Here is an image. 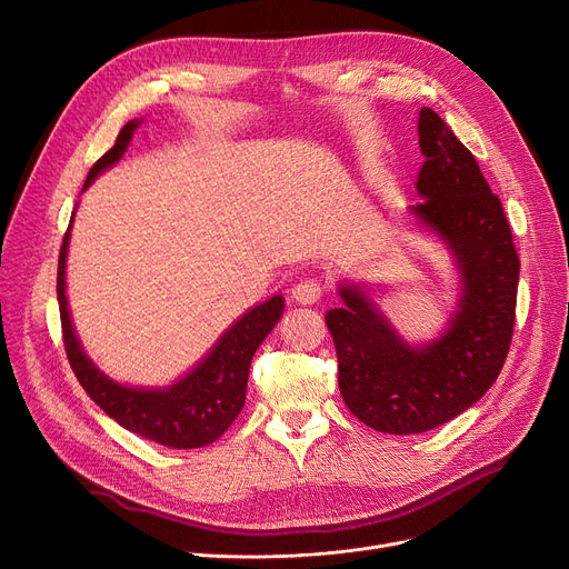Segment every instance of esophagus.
<instances>
[{"mask_svg": "<svg viewBox=\"0 0 569 569\" xmlns=\"http://www.w3.org/2000/svg\"><path fill=\"white\" fill-rule=\"evenodd\" d=\"M322 286L316 279H305L300 283H295L292 288V300L300 305H316L322 297Z\"/></svg>", "mask_w": 569, "mask_h": 569, "instance_id": "34e87169", "label": "esophagus"}]
</instances>
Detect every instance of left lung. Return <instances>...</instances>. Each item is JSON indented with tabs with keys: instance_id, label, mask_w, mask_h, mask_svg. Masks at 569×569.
<instances>
[{
	"instance_id": "1",
	"label": "left lung",
	"mask_w": 569,
	"mask_h": 569,
	"mask_svg": "<svg viewBox=\"0 0 569 569\" xmlns=\"http://www.w3.org/2000/svg\"><path fill=\"white\" fill-rule=\"evenodd\" d=\"M417 174L425 200L410 212L452 251L459 307L440 339L403 341L369 295L341 283V309L327 311L339 360V390L367 427L408 436L436 429L480 401L496 382L515 332L519 256L500 198L470 149L431 110H420Z\"/></svg>"
}]
</instances>
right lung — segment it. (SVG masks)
<instances>
[{
    "label": "right lung",
    "mask_w": 569,
    "mask_h": 569,
    "mask_svg": "<svg viewBox=\"0 0 569 569\" xmlns=\"http://www.w3.org/2000/svg\"><path fill=\"white\" fill-rule=\"evenodd\" d=\"M138 124L140 122L133 119V122L124 124V129L119 131L114 144L89 170L84 189L94 182L97 174L122 159ZM71 223L64 232L62 251H59L57 302L59 316H62L67 357L82 390L119 427L147 440L172 447V450H193V447H204L221 438L244 408L253 352L279 322L283 313V297L274 295L267 302L247 311L191 373L179 378L170 387L140 390V387L119 385L94 367V362L82 352L73 332L64 279Z\"/></svg>",
    "instance_id": "obj_1"
}]
</instances>
